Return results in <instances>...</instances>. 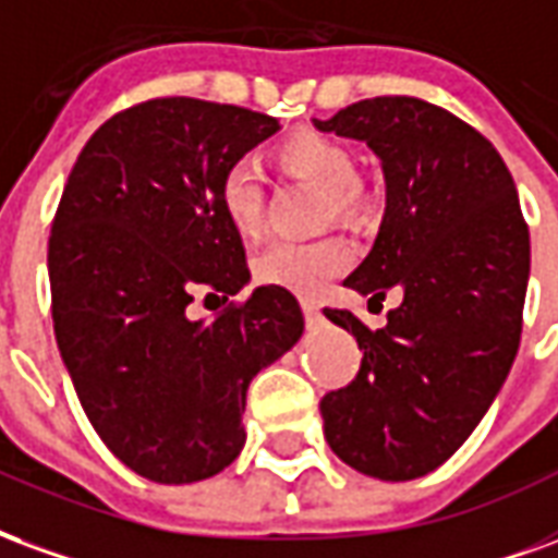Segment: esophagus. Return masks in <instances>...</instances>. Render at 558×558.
<instances>
[{
    "mask_svg": "<svg viewBox=\"0 0 558 558\" xmlns=\"http://www.w3.org/2000/svg\"><path fill=\"white\" fill-rule=\"evenodd\" d=\"M303 315H306V324L308 327H315V324H320V306L315 303V300H303Z\"/></svg>",
    "mask_w": 558,
    "mask_h": 558,
    "instance_id": "obj_1",
    "label": "esophagus"
}]
</instances>
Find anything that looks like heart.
Returning a JSON list of instances; mask_svg holds the SVG:
<instances>
[{
  "instance_id": "b5f03b06",
  "label": "heart",
  "mask_w": 558,
  "mask_h": 558,
  "mask_svg": "<svg viewBox=\"0 0 558 558\" xmlns=\"http://www.w3.org/2000/svg\"><path fill=\"white\" fill-rule=\"evenodd\" d=\"M276 166L291 178L324 190L320 217L353 222L365 214L368 195L356 181V157L344 142L303 130L276 145ZM217 198L229 226L240 238H255L264 222V186L258 169L246 160L231 162L217 184ZM353 262L351 246L341 238H320L308 243L279 240L258 255V282L276 284L294 294L315 296Z\"/></svg>"
}]
</instances>
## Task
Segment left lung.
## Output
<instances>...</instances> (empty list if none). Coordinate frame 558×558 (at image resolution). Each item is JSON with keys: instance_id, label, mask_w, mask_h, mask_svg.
Listing matches in <instances>:
<instances>
[{"instance_id": "8db88e82", "label": "left lung", "mask_w": 558, "mask_h": 558, "mask_svg": "<svg viewBox=\"0 0 558 558\" xmlns=\"http://www.w3.org/2000/svg\"><path fill=\"white\" fill-rule=\"evenodd\" d=\"M315 128L363 140L384 166V222L344 284L404 291L380 329L324 308L363 351L351 384L320 398L324 437L356 473L410 482L461 449L518 356L530 226L494 145L428 100L372 97Z\"/></svg>"}]
</instances>
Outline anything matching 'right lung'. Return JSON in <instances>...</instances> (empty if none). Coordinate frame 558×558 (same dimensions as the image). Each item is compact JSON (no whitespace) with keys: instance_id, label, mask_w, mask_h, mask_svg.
<instances>
[{"instance_id":"1","label":"right lung","mask_w":558,"mask_h":558,"mask_svg":"<svg viewBox=\"0 0 558 558\" xmlns=\"http://www.w3.org/2000/svg\"><path fill=\"white\" fill-rule=\"evenodd\" d=\"M276 130L231 104L142 100L85 142L52 217V329L73 389L107 449L157 485L238 458L250 380L303 336L296 296L276 284L186 318L193 296L250 282L217 184Z\"/></svg>"}]
</instances>
